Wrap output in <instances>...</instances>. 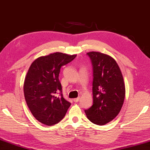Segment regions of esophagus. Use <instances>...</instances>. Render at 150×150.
Returning <instances> with one entry per match:
<instances>
[{
    "label": "esophagus",
    "mask_w": 150,
    "mask_h": 150,
    "mask_svg": "<svg viewBox=\"0 0 150 150\" xmlns=\"http://www.w3.org/2000/svg\"><path fill=\"white\" fill-rule=\"evenodd\" d=\"M79 100H80V98L78 97V98H74V102H78V101H79Z\"/></svg>",
    "instance_id": "esophagus-1"
}]
</instances>
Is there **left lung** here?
Listing matches in <instances>:
<instances>
[{"mask_svg": "<svg viewBox=\"0 0 150 150\" xmlns=\"http://www.w3.org/2000/svg\"><path fill=\"white\" fill-rule=\"evenodd\" d=\"M86 54L93 68V105L84 111L90 122L102 126L114 120L122 109L126 94L124 78L111 56L98 52Z\"/></svg>", "mask_w": 150, "mask_h": 150, "instance_id": "left-lung-1", "label": "left lung"}]
</instances>
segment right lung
<instances>
[{
    "mask_svg": "<svg viewBox=\"0 0 150 150\" xmlns=\"http://www.w3.org/2000/svg\"><path fill=\"white\" fill-rule=\"evenodd\" d=\"M76 57L56 52L38 58L30 66L24 80V98L33 116L43 124L58 123L70 106L63 98L58 76L61 67Z\"/></svg>",
    "mask_w": 150,
    "mask_h": 150,
    "instance_id": "obj_1",
    "label": "right lung"
}]
</instances>
